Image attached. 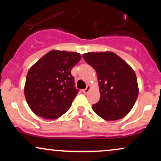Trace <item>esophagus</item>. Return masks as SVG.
<instances>
[{
	"label": "esophagus",
	"instance_id": "34e87169",
	"mask_svg": "<svg viewBox=\"0 0 161 161\" xmlns=\"http://www.w3.org/2000/svg\"><path fill=\"white\" fill-rule=\"evenodd\" d=\"M89 90H90V86H87L86 88H85V89L82 90V92L84 94H87L88 92H89Z\"/></svg>",
	"mask_w": 161,
	"mask_h": 161
}]
</instances>
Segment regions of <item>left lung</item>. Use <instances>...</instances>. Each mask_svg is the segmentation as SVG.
<instances>
[{
  "instance_id": "obj_1",
  "label": "left lung",
  "mask_w": 161,
  "mask_h": 161,
  "mask_svg": "<svg viewBox=\"0 0 161 161\" xmlns=\"http://www.w3.org/2000/svg\"><path fill=\"white\" fill-rule=\"evenodd\" d=\"M87 64L95 69L101 98L92 109L108 121L122 119L136 103L138 87L134 70L113 52L86 53L82 55Z\"/></svg>"
}]
</instances>
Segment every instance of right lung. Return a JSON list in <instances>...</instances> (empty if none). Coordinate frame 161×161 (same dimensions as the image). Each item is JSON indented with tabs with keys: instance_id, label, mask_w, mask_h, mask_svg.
I'll return each mask as SVG.
<instances>
[{
	"instance_id": "add662e5",
	"label": "right lung",
	"mask_w": 161,
	"mask_h": 161,
	"mask_svg": "<svg viewBox=\"0 0 161 161\" xmlns=\"http://www.w3.org/2000/svg\"><path fill=\"white\" fill-rule=\"evenodd\" d=\"M80 59L79 53L53 50L29 69L24 93L36 115L54 119L69 110L79 92L71 70Z\"/></svg>"
}]
</instances>
